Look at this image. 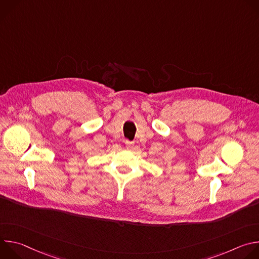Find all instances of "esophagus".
<instances>
[{
    "mask_svg": "<svg viewBox=\"0 0 259 259\" xmlns=\"http://www.w3.org/2000/svg\"><path fill=\"white\" fill-rule=\"evenodd\" d=\"M125 144H126L127 147H132L134 145V142L129 141V140H125Z\"/></svg>",
    "mask_w": 259,
    "mask_h": 259,
    "instance_id": "esophagus-1",
    "label": "esophagus"
}]
</instances>
